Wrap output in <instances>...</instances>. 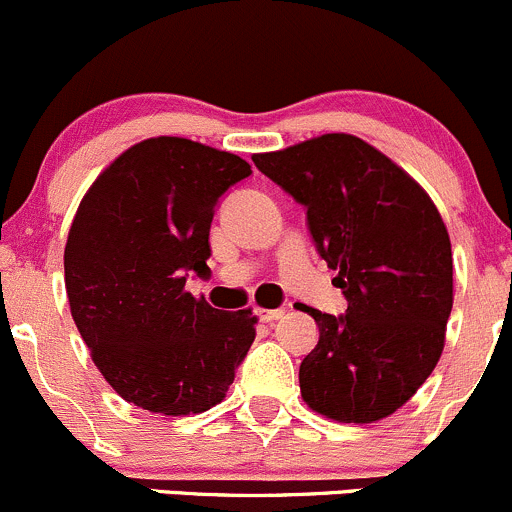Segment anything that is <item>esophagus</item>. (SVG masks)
I'll list each match as a JSON object with an SVG mask.
<instances>
[{
	"label": "esophagus",
	"instance_id": "esophagus-1",
	"mask_svg": "<svg viewBox=\"0 0 512 512\" xmlns=\"http://www.w3.org/2000/svg\"><path fill=\"white\" fill-rule=\"evenodd\" d=\"M255 314H257V319L267 321V324H270V321L282 319L284 311H282V309H255Z\"/></svg>",
	"mask_w": 512,
	"mask_h": 512
}]
</instances>
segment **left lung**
Wrapping results in <instances>:
<instances>
[{
    "instance_id": "left-lung-1",
    "label": "left lung",
    "mask_w": 512,
    "mask_h": 512,
    "mask_svg": "<svg viewBox=\"0 0 512 512\" xmlns=\"http://www.w3.org/2000/svg\"><path fill=\"white\" fill-rule=\"evenodd\" d=\"M257 169L306 211V228L348 301L346 314L301 306L319 326L301 360V397L338 422L400 410L432 375L454 304V265L432 198L353 134L255 154Z\"/></svg>"
}]
</instances>
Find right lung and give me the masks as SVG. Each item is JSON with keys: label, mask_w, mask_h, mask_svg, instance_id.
<instances>
[{"label": "right lung", "mask_w": 512, "mask_h": 512, "mask_svg": "<svg viewBox=\"0 0 512 512\" xmlns=\"http://www.w3.org/2000/svg\"><path fill=\"white\" fill-rule=\"evenodd\" d=\"M252 174L235 154L181 137L134 144L98 176L66 242V292L107 383L149 412L211 410L255 341L250 309L186 292L206 279L220 196Z\"/></svg>", "instance_id": "1"}]
</instances>
